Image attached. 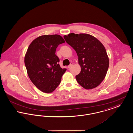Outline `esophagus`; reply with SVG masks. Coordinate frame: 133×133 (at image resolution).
Instances as JSON below:
<instances>
[{
  "label": "esophagus",
  "mask_w": 133,
  "mask_h": 133,
  "mask_svg": "<svg viewBox=\"0 0 133 133\" xmlns=\"http://www.w3.org/2000/svg\"><path fill=\"white\" fill-rule=\"evenodd\" d=\"M73 64H73V63H71L70 64V65L68 66V68H70V67H71L73 65Z\"/></svg>",
  "instance_id": "esophagus-1"
}]
</instances>
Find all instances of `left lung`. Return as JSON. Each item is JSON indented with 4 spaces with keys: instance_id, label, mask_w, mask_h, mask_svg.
Segmentation results:
<instances>
[{
    "instance_id": "obj_1",
    "label": "left lung",
    "mask_w": 133,
    "mask_h": 133,
    "mask_svg": "<svg viewBox=\"0 0 133 133\" xmlns=\"http://www.w3.org/2000/svg\"><path fill=\"white\" fill-rule=\"evenodd\" d=\"M64 38L78 56L81 71L76 76L77 82L86 89L98 86L105 78L109 66V59L102 43L87 34L71 33Z\"/></svg>"
}]
</instances>
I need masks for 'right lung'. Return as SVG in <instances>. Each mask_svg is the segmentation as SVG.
<instances>
[{"instance_id":"obj_1","label":"right lung","mask_w":133,"mask_h":133,"mask_svg":"<svg viewBox=\"0 0 133 133\" xmlns=\"http://www.w3.org/2000/svg\"><path fill=\"white\" fill-rule=\"evenodd\" d=\"M59 35H43L34 39L27 50L24 64L33 84L42 92L51 93L60 84L66 68L60 67L55 54L59 45L65 43Z\"/></svg>"}]
</instances>
